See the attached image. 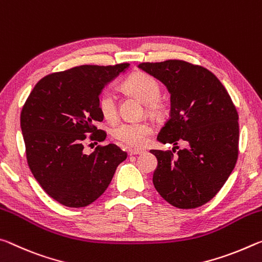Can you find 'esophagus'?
Listing matches in <instances>:
<instances>
[{"mask_svg": "<svg viewBox=\"0 0 262 262\" xmlns=\"http://www.w3.org/2000/svg\"><path fill=\"white\" fill-rule=\"evenodd\" d=\"M143 153H144V149L135 148V149H131V151L128 152V156H139V154H143Z\"/></svg>", "mask_w": 262, "mask_h": 262, "instance_id": "34e87169", "label": "esophagus"}]
</instances>
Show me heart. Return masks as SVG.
I'll return each instance as SVG.
<instances>
[{"mask_svg":"<svg viewBox=\"0 0 262 262\" xmlns=\"http://www.w3.org/2000/svg\"><path fill=\"white\" fill-rule=\"evenodd\" d=\"M124 88L132 95L138 97L146 105V111L151 116H159L164 105L159 100L160 85L151 75L143 72H137L128 76L124 82ZM98 108L103 117L108 121L117 118V98L110 91H105L98 100ZM152 134V127L145 122H125L119 124L113 130L115 139L122 141L127 146L143 147Z\"/></svg>","mask_w":262,"mask_h":262,"instance_id":"1","label":"heart"}]
</instances>
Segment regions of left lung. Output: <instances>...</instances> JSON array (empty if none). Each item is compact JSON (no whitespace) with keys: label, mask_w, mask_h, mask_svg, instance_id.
<instances>
[{"label":"left lung","mask_w":262,"mask_h":262,"mask_svg":"<svg viewBox=\"0 0 262 262\" xmlns=\"http://www.w3.org/2000/svg\"><path fill=\"white\" fill-rule=\"evenodd\" d=\"M138 67L166 85L170 95L169 119L158 135L162 144L179 141L178 156L151 149L158 166L153 184L162 199L179 209L209 202L238 159L239 124L232 100L211 72L182 60L143 62Z\"/></svg>","instance_id":"8db88e82"}]
</instances>
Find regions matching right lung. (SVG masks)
<instances>
[{"mask_svg":"<svg viewBox=\"0 0 262 262\" xmlns=\"http://www.w3.org/2000/svg\"><path fill=\"white\" fill-rule=\"evenodd\" d=\"M130 67L83 65L53 73L34 85L20 113L28 165L46 194L70 208L87 207L113 180L126 153L114 144L83 152L84 134L102 141L98 100L106 84Z\"/></svg>","mask_w":262,"mask_h":262,"instance_id":"add662e5","label":"right lung"}]
</instances>
